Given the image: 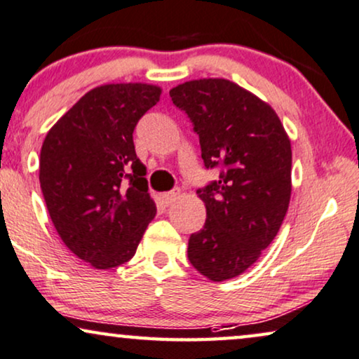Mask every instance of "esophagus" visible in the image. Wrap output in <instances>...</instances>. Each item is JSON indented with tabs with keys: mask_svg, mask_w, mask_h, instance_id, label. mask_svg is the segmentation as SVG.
<instances>
[{
	"mask_svg": "<svg viewBox=\"0 0 359 359\" xmlns=\"http://www.w3.org/2000/svg\"><path fill=\"white\" fill-rule=\"evenodd\" d=\"M179 195H180V189L175 187V189L169 190V192L162 194L161 195V200H162V203H164V205H170L177 197H179Z\"/></svg>",
	"mask_w": 359,
	"mask_h": 359,
	"instance_id": "obj_1",
	"label": "esophagus"
}]
</instances>
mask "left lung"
<instances>
[{
    "label": "left lung",
    "instance_id": "left-lung-1",
    "mask_svg": "<svg viewBox=\"0 0 359 359\" xmlns=\"http://www.w3.org/2000/svg\"><path fill=\"white\" fill-rule=\"evenodd\" d=\"M169 95L198 135L205 169H219L218 180L197 190L207 219L190 235L189 261L210 280L231 279L255 264L284 222L290 141L274 109L229 80H192Z\"/></svg>",
    "mask_w": 359,
    "mask_h": 359
}]
</instances>
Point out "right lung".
<instances>
[{"label":"right lung","mask_w":359,"mask_h":359,"mask_svg":"<svg viewBox=\"0 0 359 359\" xmlns=\"http://www.w3.org/2000/svg\"><path fill=\"white\" fill-rule=\"evenodd\" d=\"M161 88L113 83L90 90L47 133L39 180L65 246L97 269L135 256L156 205L133 133Z\"/></svg>","instance_id":"1"}]
</instances>
